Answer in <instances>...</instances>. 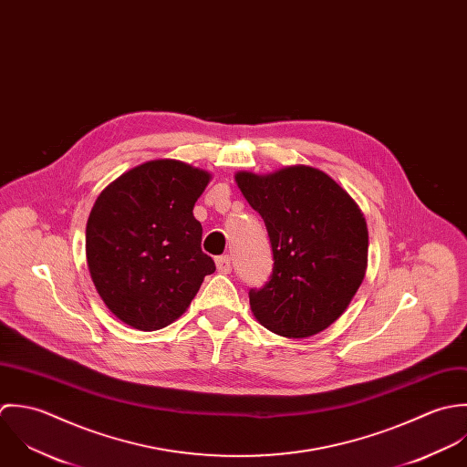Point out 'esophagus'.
Instances as JSON below:
<instances>
[{"label":"esophagus","instance_id":"34e87169","mask_svg":"<svg viewBox=\"0 0 467 467\" xmlns=\"http://www.w3.org/2000/svg\"><path fill=\"white\" fill-rule=\"evenodd\" d=\"M216 269H218V273H222V275H229L231 273V256H218L216 258Z\"/></svg>","mask_w":467,"mask_h":467}]
</instances>
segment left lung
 <instances>
[{"label": "left lung", "instance_id": "1", "mask_svg": "<svg viewBox=\"0 0 467 467\" xmlns=\"http://www.w3.org/2000/svg\"><path fill=\"white\" fill-rule=\"evenodd\" d=\"M234 181L265 222L275 267L249 292L254 317L271 332L301 339L330 327L350 305L368 265V227L358 202L325 171L288 166Z\"/></svg>", "mask_w": 467, "mask_h": 467}]
</instances>
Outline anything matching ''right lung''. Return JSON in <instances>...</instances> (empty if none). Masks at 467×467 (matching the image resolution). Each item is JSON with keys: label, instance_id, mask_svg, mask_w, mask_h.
Masks as SVG:
<instances>
[{"label": "right lung", "instance_id": "obj_1", "mask_svg": "<svg viewBox=\"0 0 467 467\" xmlns=\"http://www.w3.org/2000/svg\"><path fill=\"white\" fill-rule=\"evenodd\" d=\"M209 181L205 170L161 159L122 173L97 196L87 262L99 296L122 323L144 332L171 325L214 273L192 216Z\"/></svg>", "mask_w": 467, "mask_h": 467}]
</instances>
